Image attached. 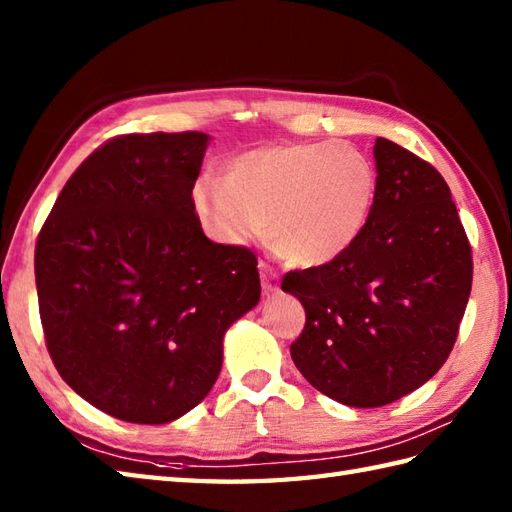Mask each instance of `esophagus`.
Here are the masks:
<instances>
[{
	"instance_id": "34e87169",
	"label": "esophagus",
	"mask_w": 512,
	"mask_h": 512,
	"mask_svg": "<svg viewBox=\"0 0 512 512\" xmlns=\"http://www.w3.org/2000/svg\"><path fill=\"white\" fill-rule=\"evenodd\" d=\"M259 277H262L264 292H277V288H279V275L266 262H259Z\"/></svg>"
}]
</instances>
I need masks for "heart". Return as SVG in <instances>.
I'll return each instance as SVG.
<instances>
[{"instance_id":"heart-1","label":"heart","mask_w":512,"mask_h":512,"mask_svg":"<svg viewBox=\"0 0 512 512\" xmlns=\"http://www.w3.org/2000/svg\"><path fill=\"white\" fill-rule=\"evenodd\" d=\"M376 202V171L347 145H275L248 151L226 169V182L204 176L193 204L217 242H270L299 266H323L350 250Z\"/></svg>"}]
</instances>
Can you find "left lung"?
I'll return each mask as SVG.
<instances>
[{"label":"left lung","mask_w":512,"mask_h":512,"mask_svg":"<svg viewBox=\"0 0 512 512\" xmlns=\"http://www.w3.org/2000/svg\"><path fill=\"white\" fill-rule=\"evenodd\" d=\"M374 158L376 202L358 242L281 281L306 310L292 361L321 394L361 409L438 372L473 281L469 237L438 169L387 138H376Z\"/></svg>","instance_id":"obj_1"}]
</instances>
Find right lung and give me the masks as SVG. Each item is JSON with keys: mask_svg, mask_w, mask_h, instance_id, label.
<instances>
[{"mask_svg": "<svg viewBox=\"0 0 512 512\" xmlns=\"http://www.w3.org/2000/svg\"><path fill=\"white\" fill-rule=\"evenodd\" d=\"M209 136L125 134L85 158L35 246L54 367L110 416L165 424L209 394L226 330L257 306V257L215 244L193 187Z\"/></svg>", "mask_w": 512, "mask_h": 512, "instance_id": "1", "label": "right lung"}]
</instances>
